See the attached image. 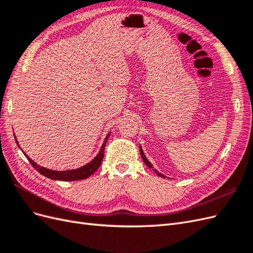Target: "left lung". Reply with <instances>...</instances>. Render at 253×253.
<instances>
[{
	"mask_svg": "<svg viewBox=\"0 0 253 253\" xmlns=\"http://www.w3.org/2000/svg\"><path fill=\"white\" fill-rule=\"evenodd\" d=\"M140 148V147H139ZM140 155H141V158H142V160H143V163L145 164V165H147L149 168H150V169H152V168H153V166H152V164L149 162V160L147 159V157H145V155L143 154V151H142V149H140ZM154 171H155V173L157 174V175H159V176H162V177H166V176L165 175H163L162 173H159L158 171H156L155 169H154Z\"/></svg>",
	"mask_w": 253,
	"mask_h": 253,
	"instance_id": "obj_1",
	"label": "left lung"
}]
</instances>
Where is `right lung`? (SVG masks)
I'll return each mask as SVG.
<instances>
[{
    "mask_svg": "<svg viewBox=\"0 0 253 253\" xmlns=\"http://www.w3.org/2000/svg\"><path fill=\"white\" fill-rule=\"evenodd\" d=\"M110 134L109 133L108 135H106V137L104 138V141L101 145L100 148V151H99V153L97 154V156L91 160L90 163L86 164L85 166H83L81 168H79V169H75V170H67V171H55V170H49V169H46V168H43L39 165H37L33 159H30L24 152V155L26 156V158L28 159V162L32 164V166L35 168V169L39 172L40 174L46 176L47 178H50V179H53V180H64V181H73V180H79V179H85L87 177H89V176L95 173L98 169L99 167H100L101 163H102V159H103V156H104V148H105V144H106V141H108V138L110 137ZM14 139H16V142L17 144L19 145L18 143V140L16 138V135H14ZM19 148H21L19 145Z\"/></svg>",
    "mask_w": 253,
    "mask_h": 253,
    "instance_id": "obj_1",
    "label": "right lung"
}]
</instances>
